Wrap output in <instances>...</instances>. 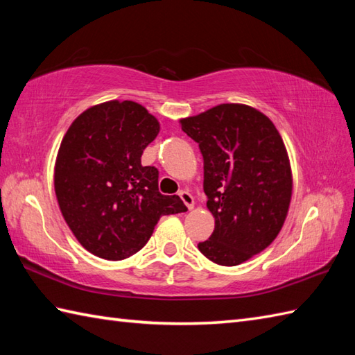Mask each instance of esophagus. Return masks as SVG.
I'll use <instances>...</instances> for the list:
<instances>
[{
	"instance_id": "1",
	"label": "esophagus",
	"mask_w": 355,
	"mask_h": 355,
	"mask_svg": "<svg viewBox=\"0 0 355 355\" xmlns=\"http://www.w3.org/2000/svg\"><path fill=\"white\" fill-rule=\"evenodd\" d=\"M178 195H180V198L183 200V202H184L187 209H193L195 201H193V197H192V195H191L189 192H187V191H182Z\"/></svg>"
}]
</instances>
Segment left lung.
<instances>
[{
  "instance_id": "left-lung-1",
  "label": "left lung",
  "mask_w": 355,
  "mask_h": 355,
  "mask_svg": "<svg viewBox=\"0 0 355 355\" xmlns=\"http://www.w3.org/2000/svg\"><path fill=\"white\" fill-rule=\"evenodd\" d=\"M180 123L200 146L215 218L200 252L220 266L243 263L273 243L288 212L293 178L281 134L261 111L241 103H221Z\"/></svg>"
}]
</instances>
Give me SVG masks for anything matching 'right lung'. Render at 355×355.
<instances>
[{"label":"right lung","instance_id":"obj_1","mask_svg":"<svg viewBox=\"0 0 355 355\" xmlns=\"http://www.w3.org/2000/svg\"><path fill=\"white\" fill-rule=\"evenodd\" d=\"M160 123L132 101L88 108L64 135L55 192L73 235L99 258L122 261L143 248L163 215L186 212L178 195L158 192V171L141 154Z\"/></svg>","mask_w":355,"mask_h":355}]
</instances>
